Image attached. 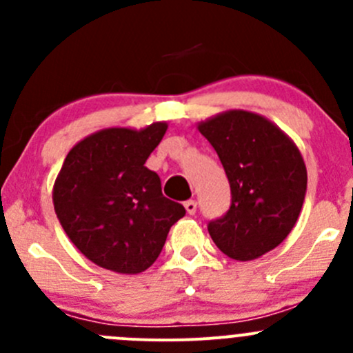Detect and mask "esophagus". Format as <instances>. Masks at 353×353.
Masks as SVG:
<instances>
[{"label":"esophagus","mask_w":353,"mask_h":353,"mask_svg":"<svg viewBox=\"0 0 353 353\" xmlns=\"http://www.w3.org/2000/svg\"><path fill=\"white\" fill-rule=\"evenodd\" d=\"M184 208H186V212L190 215H194L196 213V201L194 199H188V201H184Z\"/></svg>","instance_id":"esophagus-1"}]
</instances>
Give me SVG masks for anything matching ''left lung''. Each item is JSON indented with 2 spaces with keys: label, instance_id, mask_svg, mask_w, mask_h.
I'll list each match as a JSON object with an SVG mask.
<instances>
[{
  "label": "left lung",
  "instance_id": "left-lung-1",
  "mask_svg": "<svg viewBox=\"0 0 353 353\" xmlns=\"http://www.w3.org/2000/svg\"><path fill=\"white\" fill-rule=\"evenodd\" d=\"M225 169L232 203L208 223L216 248L237 261L275 249L294 229L304 203L307 170L297 145L265 116L243 109L198 123Z\"/></svg>",
  "mask_w": 353,
  "mask_h": 353
}]
</instances>
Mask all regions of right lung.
Returning <instances> with one entry per match:
<instances>
[{"instance_id":"1","label":"right lung","mask_w":353,"mask_h":353,"mask_svg":"<svg viewBox=\"0 0 353 353\" xmlns=\"http://www.w3.org/2000/svg\"><path fill=\"white\" fill-rule=\"evenodd\" d=\"M165 131L163 121L143 130L105 128L68 152L52 188L56 215L78 251L101 268L123 275L150 268L186 213L145 167Z\"/></svg>"}]
</instances>
